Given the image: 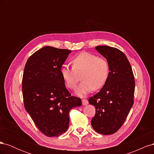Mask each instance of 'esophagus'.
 <instances>
[{
	"label": "esophagus",
	"mask_w": 154,
	"mask_h": 154,
	"mask_svg": "<svg viewBox=\"0 0 154 154\" xmlns=\"http://www.w3.org/2000/svg\"><path fill=\"white\" fill-rule=\"evenodd\" d=\"M88 103V101L86 99H83L82 100V104H83V105H86Z\"/></svg>",
	"instance_id": "1"
}]
</instances>
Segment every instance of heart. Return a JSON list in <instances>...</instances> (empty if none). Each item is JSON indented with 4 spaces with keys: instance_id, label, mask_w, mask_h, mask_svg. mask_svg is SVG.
I'll list each match as a JSON object with an SVG mask.
<instances>
[{
    "instance_id": "b5f03b06",
    "label": "heart",
    "mask_w": 154,
    "mask_h": 154,
    "mask_svg": "<svg viewBox=\"0 0 154 154\" xmlns=\"http://www.w3.org/2000/svg\"><path fill=\"white\" fill-rule=\"evenodd\" d=\"M72 68L63 66L61 75L66 86L74 89L80 80L83 81L76 89L79 96H85L93 90H98L107 82L110 73L108 61L89 52H82L72 60Z\"/></svg>"
}]
</instances>
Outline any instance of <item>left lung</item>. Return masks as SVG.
I'll return each instance as SVG.
<instances>
[{"instance_id":"left-lung-1","label":"left lung","mask_w":154,"mask_h":154,"mask_svg":"<svg viewBox=\"0 0 154 154\" xmlns=\"http://www.w3.org/2000/svg\"><path fill=\"white\" fill-rule=\"evenodd\" d=\"M96 49L108 61L110 73L100 91L88 99L96 109L91 125L97 133L110 135L123 125L134 104V76L122 51L105 45L97 46Z\"/></svg>"}]
</instances>
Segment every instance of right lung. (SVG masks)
<instances>
[{
	"instance_id": "add662e5",
	"label": "right lung",
	"mask_w": 154,
	"mask_h": 154,
	"mask_svg": "<svg viewBox=\"0 0 154 154\" xmlns=\"http://www.w3.org/2000/svg\"><path fill=\"white\" fill-rule=\"evenodd\" d=\"M71 51L45 46L27 60L22 78L24 106L40 131L48 137L66 132L71 109L82 100L72 96L60 72Z\"/></svg>"
}]
</instances>
